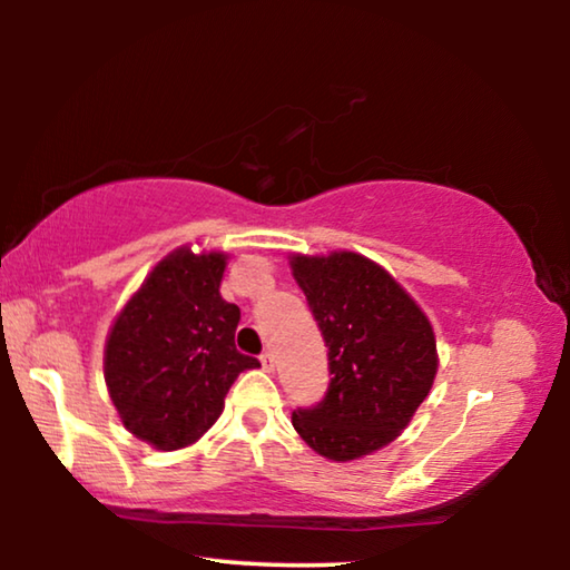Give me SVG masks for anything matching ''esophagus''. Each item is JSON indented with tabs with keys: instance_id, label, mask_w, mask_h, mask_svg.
<instances>
[{
	"instance_id": "esophagus-1",
	"label": "esophagus",
	"mask_w": 570,
	"mask_h": 570,
	"mask_svg": "<svg viewBox=\"0 0 570 570\" xmlns=\"http://www.w3.org/2000/svg\"><path fill=\"white\" fill-rule=\"evenodd\" d=\"M258 360H262V366L266 372H274V354L272 352H264L262 356H258Z\"/></svg>"
}]
</instances>
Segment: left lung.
Instances as JSON below:
<instances>
[{
  "label": "left lung",
  "mask_w": 570,
  "mask_h": 570,
  "mask_svg": "<svg viewBox=\"0 0 570 570\" xmlns=\"http://www.w3.org/2000/svg\"><path fill=\"white\" fill-rule=\"evenodd\" d=\"M294 278L330 346V387L296 407L294 430L320 455L346 462L407 428L438 372L435 334L410 294L352 250L294 256Z\"/></svg>",
  "instance_id": "8db88e82"
}]
</instances>
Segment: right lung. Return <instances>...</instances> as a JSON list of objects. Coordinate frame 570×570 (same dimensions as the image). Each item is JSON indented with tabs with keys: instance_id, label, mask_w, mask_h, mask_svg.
<instances>
[{
	"instance_id": "add662e5",
	"label": "right lung",
	"mask_w": 570,
	"mask_h": 570,
	"mask_svg": "<svg viewBox=\"0 0 570 570\" xmlns=\"http://www.w3.org/2000/svg\"><path fill=\"white\" fill-rule=\"evenodd\" d=\"M226 256L178 248L153 268L115 320L105 382L120 420L158 450L196 442L256 356L236 350L240 308L220 296Z\"/></svg>"
}]
</instances>
